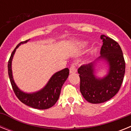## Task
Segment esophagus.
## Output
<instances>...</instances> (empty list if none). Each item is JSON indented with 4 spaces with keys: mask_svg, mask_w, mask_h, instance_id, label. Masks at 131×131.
<instances>
[{
    "mask_svg": "<svg viewBox=\"0 0 131 131\" xmlns=\"http://www.w3.org/2000/svg\"><path fill=\"white\" fill-rule=\"evenodd\" d=\"M77 72V68H76V66L75 63H73L71 65V66L69 68V73H75Z\"/></svg>",
    "mask_w": 131,
    "mask_h": 131,
    "instance_id": "34e87169",
    "label": "esophagus"
}]
</instances>
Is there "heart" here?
<instances>
[{"label": "heart", "mask_w": 131, "mask_h": 131, "mask_svg": "<svg viewBox=\"0 0 131 131\" xmlns=\"http://www.w3.org/2000/svg\"><path fill=\"white\" fill-rule=\"evenodd\" d=\"M86 44H87V42H83V43H82V45H83V46H86Z\"/></svg>", "instance_id": "1"}]
</instances>
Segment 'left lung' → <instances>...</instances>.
I'll return each mask as SVG.
<instances>
[{
    "label": "left lung",
    "instance_id": "obj_1",
    "mask_svg": "<svg viewBox=\"0 0 131 131\" xmlns=\"http://www.w3.org/2000/svg\"><path fill=\"white\" fill-rule=\"evenodd\" d=\"M100 39L103 45L100 57L78 69L80 91L84 99L92 104L105 102L113 98L120 89L125 72V62L119 44L104 35ZM102 60L106 62L108 71L106 76L100 78L95 75V66L96 61Z\"/></svg>",
    "mask_w": 131,
    "mask_h": 131
}]
</instances>
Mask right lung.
Returning <instances> with one entry per match:
<instances>
[{
    "mask_svg": "<svg viewBox=\"0 0 131 131\" xmlns=\"http://www.w3.org/2000/svg\"><path fill=\"white\" fill-rule=\"evenodd\" d=\"M30 39H29L18 44L12 53L8 64L9 78L15 94L21 102L33 108L46 110L54 106L58 100L62 86L69 75V70L68 68H65L61 71L55 73L50 77L47 84L40 91L32 93H27L20 90L14 80L12 62L16 49L21 44L26 43Z\"/></svg>",
    "mask_w": 131,
    "mask_h": 131,
    "instance_id": "obj_1",
    "label": "right lung"
}]
</instances>
